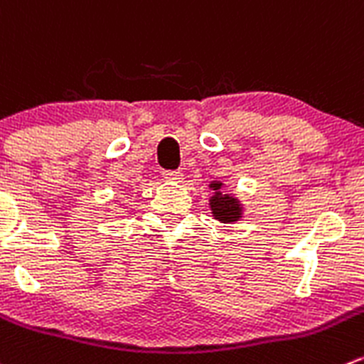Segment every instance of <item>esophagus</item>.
<instances>
[{
    "mask_svg": "<svg viewBox=\"0 0 364 364\" xmlns=\"http://www.w3.org/2000/svg\"><path fill=\"white\" fill-rule=\"evenodd\" d=\"M164 178L168 181H181L183 174L179 171H164Z\"/></svg>",
    "mask_w": 364,
    "mask_h": 364,
    "instance_id": "obj_1",
    "label": "esophagus"
}]
</instances>
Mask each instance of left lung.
<instances>
[{
    "mask_svg": "<svg viewBox=\"0 0 364 364\" xmlns=\"http://www.w3.org/2000/svg\"><path fill=\"white\" fill-rule=\"evenodd\" d=\"M210 188L215 190V196L211 197V211H213V217L218 218L222 222H235L238 220L240 215H242V208H240L238 200L232 199L228 193H222V183H211Z\"/></svg>",
    "mask_w": 364,
    "mask_h": 364,
    "instance_id": "left-lung-1",
    "label": "left lung"
}]
</instances>
